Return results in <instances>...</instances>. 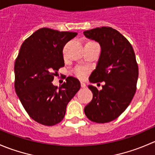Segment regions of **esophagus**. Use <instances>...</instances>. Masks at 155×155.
<instances>
[{"mask_svg":"<svg viewBox=\"0 0 155 155\" xmlns=\"http://www.w3.org/2000/svg\"><path fill=\"white\" fill-rule=\"evenodd\" d=\"M81 87H86V85H85V82H81Z\"/></svg>","mask_w":155,"mask_h":155,"instance_id":"esophagus-1","label":"esophagus"}]
</instances>
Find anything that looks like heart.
I'll return each mask as SVG.
<instances>
[{"instance_id":"b5f03b06","label":"heart","mask_w":155,"mask_h":155,"mask_svg":"<svg viewBox=\"0 0 155 155\" xmlns=\"http://www.w3.org/2000/svg\"><path fill=\"white\" fill-rule=\"evenodd\" d=\"M89 43H93V42H89ZM88 70L85 68H79L76 70V75L80 79H83L85 76L87 75Z\"/></svg>"}]
</instances>
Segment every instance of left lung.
<instances>
[{
    "mask_svg": "<svg viewBox=\"0 0 155 155\" xmlns=\"http://www.w3.org/2000/svg\"><path fill=\"white\" fill-rule=\"evenodd\" d=\"M84 35L97 42L101 48L89 81L91 83L105 82L101 91L88 85L93 98L84 111L91 121L107 123L125 110L136 93L139 70L135 53L125 37L110 27L85 31Z\"/></svg>",
    "mask_w": 155,
    "mask_h": 155,
    "instance_id": "1",
    "label": "left lung"
}]
</instances>
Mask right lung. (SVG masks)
I'll list each match as a JSON object with an SVG mask.
<instances>
[{"label":"right lung","mask_w":155,"mask_h":155,"mask_svg":"<svg viewBox=\"0 0 155 155\" xmlns=\"http://www.w3.org/2000/svg\"><path fill=\"white\" fill-rule=\"evenodd\" d=\"M77 35L76 32L43 28L23 42L15 62V90L32 119L52 126L63 120L68 103L80 89L73 76L58 87L54 76L64 66L63 48Z\"/></svg>","instance_id":"obj_1"}]
</instances>
